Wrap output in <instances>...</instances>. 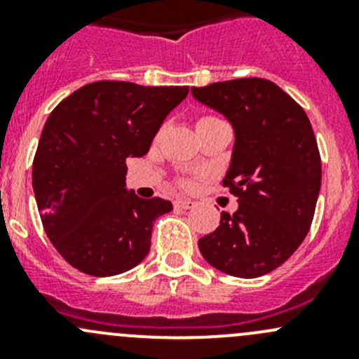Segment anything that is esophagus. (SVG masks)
Returning a JSON list of instances; mask_svg holds the SVG:
<instances>
[{
  "mask_svg": "<svg viewBox=\"0 0 359 359\" xmlns=\"http://www.w3.org/2000/svg\"><path fill=\"white\" fill-rule=\"evenodd\" d=\"M173 206H175L177 210H189L194 206V201L186 200V198H179V200L173 201Z\"/></svg>",
  "mask_w": 359,
  "mask_h": 359,
  "instance_id": "34e87169",
  "label": "esophagus"
}]
</instances>
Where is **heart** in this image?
Returning a JSON list of instances; mask_svg holds the SVG:
<instances>
[{"mask_svg": "<svg viewBox=\"0 0 359 359\" xmlns=\"http://www.w3.org/2000/svg\"><path fill=\"white\" fill-rule=\"evenodd\" d=\"M208 118H215V116H205V118H201L200 121H203V119H208ZM180 186H182V187H193L194 180L189 179V177H186V179H180Z\"/></svg>", "mask_w": 359, "mask_h": 359, "instance_id": "b5f03b06", "label": "heart"}]
</instances>
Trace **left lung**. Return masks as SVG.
I'll return each instance as SVG.
<instances>
[{
	"mask_svg": "<svg viewBox=\"0 0 359 359\" xmlns=\"http://www.w3.org/2000/svg\"><path fill=\"white\" fill-rule=\"evenodd\" d=\"M191 92L234 126L236 142L222 186L240 203L233 215L222 212L220 226L198 247L215 269L259 278L290 259L309 233L321 187L313 126L269 79H231Z\"/></svg>",
	"mask_w": 359,
	"mask_h": 359,
	"instance_id": "left-lung-1",
	"label": "left lung"
}]
</instances>
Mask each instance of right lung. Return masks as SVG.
I'll return each instance as SVG.
<instances>
[{"label":"right lung","instance_id":"add662e5","mask_svg":"<svg viewBox=\"0 0 359 359\" xmlns=\"http://www.w3.org/2000/svg\"><path fill=\"white\" fill-rule=\"evenodd\" d=\"M189 86L102 81L50 112L32 161V189L57 252L81 273L114 276L144 260L153 224L172 210L125 189L126 158L149 151L163 119Z\"/></svg>","mask_w":359,"mask_h":359}]
</instances>
